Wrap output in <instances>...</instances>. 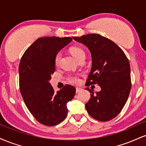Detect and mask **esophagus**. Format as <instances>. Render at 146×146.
Masks as SVG:
<instances>
[{"mask_svg": "<svg viewBox=\"0 0 146 146\" xmlns=\"http://www.w3.org/2000/svg\"><path fill=\"white\" fill-rule=\"evenodd\" d=\"M82 90V89L81 88H79V87H77V88H76V93H79V92H80Z\"/></svg>", "mask_w": 146, "mask_h": 146, "instance_id": "34e87169", "label": "esophagus"}]
</instances>
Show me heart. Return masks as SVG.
<instances>
[{
  "label": "heart",
  "mask_w": 146,
  "mask_h": 146,
  "mask_svg": "<svg viewBox=\"0 0 146 146\" xmlns=\"http://www.w3.org/2000/svg\"><path fill=\"white\" fill-rule=\"evenodd\" d=\"M71 53L77 60H80L82 58H85L86 57V53L82 48L80 47H73L71 48ZM62 54L61 53H58L56 55L55 58V64L56 65H58L60 63V59H61ZM68 80L71 84H78L80 82V78L78 75H70L68 77Z\"/></svg>",
  "instance_id": "obj_1"
}]
</instances>
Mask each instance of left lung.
Masks as SVG:
<instances>
[{
	"mask_svg": "<svg viewBox=\"0 0 146 146\" xmlns=\"http://www.w3.org/2000/svg\"><path fill=\"white\" fill-rule=\"evenodd\" d=\"M75 41L88 48L92 56V67L86 86L98 84L100 92L86 88L91 98L85 104L92 117L100 121L113 119L126 103L131 78L129 61L122 49L108 38L97 33L73 37Z\"/></svg>",
	"mask_w": 146,
	"mask_h": 146,
	"instance_id": "left-lung-1",
	"label": "left lung"
}]
</instances>
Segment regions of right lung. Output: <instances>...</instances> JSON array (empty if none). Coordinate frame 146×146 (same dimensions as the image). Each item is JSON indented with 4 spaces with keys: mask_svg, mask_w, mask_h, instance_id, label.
Returning a JSON list of instances; mask_svg holds the SVG:
<instances>
[{
    "mask_svg": "<svg viewBox=\"0 0 146 146\" xmlns=\"http://www.w3.org/2000/svg\"><path fill=\"white\" fill-rule=\"evenodd\" d=\"M72 41L70 37H43L25 52L19 64L21 93L30 113L38 122L52 126L68 114L66 104L74 97V86L66 84L57 93L49 83L56 71L55 58Z\"/></svg>",
    "mask_w": 146,
    "mask_h": 146,
    "instance_id": "1",
    "label": "right lung"
}]
</instances>
